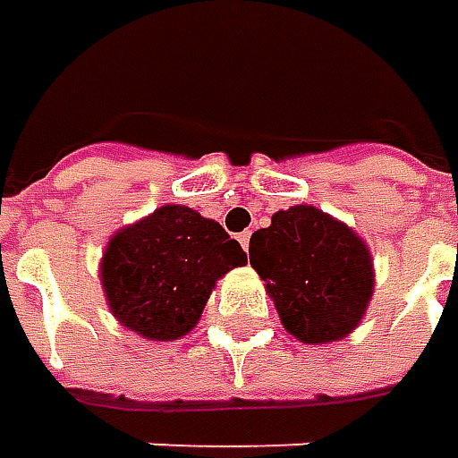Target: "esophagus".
Instances as JSON below:
<instances>
[{
    "label": "esophagus",
    "instance_id": "obj_1",
    "mask_svg": "<svg viewBox=\"0 0 458 458\" xmlns=\"http://www.w3.org/2000/svg\"><path fill=\"white\" fill-rule=\"evenodd\" d=\"M250 237H252V232H242V234H239V244H242V250H244V252H247V250H250Z\"/></svg>",
    "mask_w": 458,
    "mask_h": 458
}]
</instances>
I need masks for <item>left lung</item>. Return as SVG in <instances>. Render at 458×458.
<instances>
[{"instance_id":"8db88e82","label":"left lung","mask_w":458,"mask_h":458,"mask_svg":"<svg viewBox=\"0 0 458 458\" xmlns=\"http://www.w3.org/2000/svg\"><path fill=\"white\" fill-rule=\"evenodd\" d=\"M250 262L283 326L303 344L352 334L375 291L369 247L316 206L273 214V224L250 239Z\"/></svg>"}]
</instances>
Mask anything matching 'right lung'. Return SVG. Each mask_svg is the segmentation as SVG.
<instances>
[{"instance_id": "right-lung-1", "label": "right lung", "mask_w": 458, "mask_h": 458, "mask_svg": "<svg viewBox=\"0 0 458 458\" xmlns=\"http://www.w3.org/2000/svg\"><path fill=\"white\" fill-rule=\"evenodd\" d=\"M244 262L219 221L167 203L109 239L101 285L119 324L142 339L173 342L199 324L221 275Z\"/></svg>"}]
</instances>
